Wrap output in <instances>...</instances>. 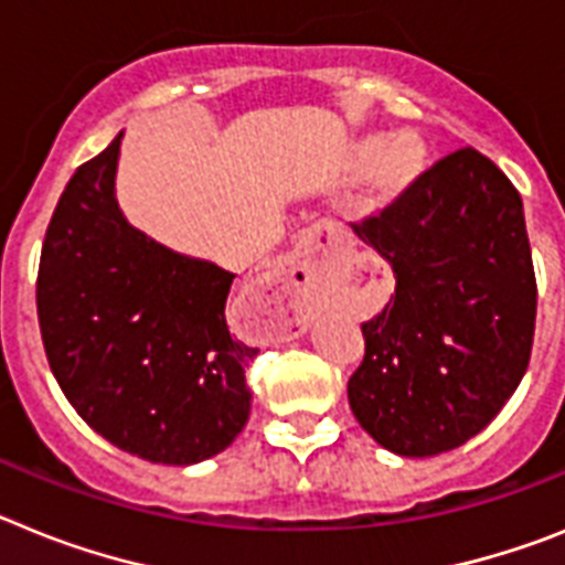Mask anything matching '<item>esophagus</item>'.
<instances>
[{"mask_svg": "<svg viewBox=\"0 0 565 565\" xmlns=\"http://www.w3.org/2000/svg\"><path fill=\"white\" fill-rule=\"evenodd\" d=\"M335 233L332 230H310L298 244V255L292 267H289L284 281L273 284V292L287 303V312L292 321H301L310 310L312 298H316L318 281L327 273V247L332 244Z\"/></svg>", "mask_w": 565, "mask_h": 565, "instance_id": "esophagus-1", "label": "esophagus"}]
</instances>
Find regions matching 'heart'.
Masks as SVG:
<instances>
[{
    "mask_svg": "<svg viewBox=\"0 0 565 565\" xmlns=\"http://www.w3.org/2000/svg\"><path fill=\"white\" fill-rule=\"evenodd\" d=\"M352 170H370L366 173L364 207L384 210L409 193L429 167V150L415 134L366 136L355 141L350 150Z\"/></svg>",
    "mask_w": 565,
    "mask_h": 565,
    "instance_id": "heart-1",
    "label": "heart"
}]
</instances>
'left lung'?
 Instances as JSON below:
<instances>
[{
	"instance_id": "8db88e82",
	"label": "left lung",
	"mask_w": 565,
	"mask_h": 565,
	"mask_svg": "<svg viewBox=\"0 0 565 565\" xmlns=\"http://www.w3.org/2000/svg\"><path fill=\"white\" fill-rule=\"evenodd\" d=\"M352 230L395 273V296L361 327L352 415L395 455L449 452L503 409L532 355L537 284L520 193L463 147Z\"/></svg>"
}]
</instances>
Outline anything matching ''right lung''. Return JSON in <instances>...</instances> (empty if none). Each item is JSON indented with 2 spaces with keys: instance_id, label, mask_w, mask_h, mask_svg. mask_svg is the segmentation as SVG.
I'll list each match as a JSON object with an SVG mask.
<instances>
[{
  "instance_id": "obj_1",
  "label": "right lung",
  "mask_w": 565,
  "mask_h": 565,
  "mask_svg": "<svg viewBox=\"0 0 565 565\" xmlns=\"http://www.w3.org/2000/svg\"><path fill=\"white\" fill-rule=\"evenodd\" d=\"M121 134L78 167L47 224L36 310L78 418L150 463L224 452L249 418L253 347L227 330L233 273L136 230L116 201Z\"/></svg>"
}]
</instances>
